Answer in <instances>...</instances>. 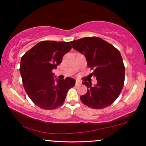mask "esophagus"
Segmentation results:
<instances>
[{"label": "esophagus", "mask_w": 146, "mask_h": 146, "mask_svg": "<svg viewBox=\"0 0 146 146\" xmlns=\"http://www.w3.org/2000/svg\"><path fill=\"white\" fill-rule=\"evenodd\" d=\"M81 85V82L79 81H78V80H77V81H76V83H75V85L76 86H79V85Z\"/></svg>", "instance_id": "esophagus-1"}]
</instances>
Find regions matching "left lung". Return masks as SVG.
Segmentation results:
<instances>
[{"label": "left lung", "instance_id": "1", "mask_svg": "<svg viewBox=\"0 0 146 146\" xmlns=\"http://www.w3.org/2000/svg\"><path fill=\"white\" fill-rule=\"evenodd\" d=\"M73 49L85 55L88 67L93 69L97 83L83 81L87 93L80 98L83 104L94 109L110 106L122 91L125 67L119 51L112 44L98 37H87L71 42Z\"/></svg>", "mask_w": 146, "mask_h": 146}]
</instances>
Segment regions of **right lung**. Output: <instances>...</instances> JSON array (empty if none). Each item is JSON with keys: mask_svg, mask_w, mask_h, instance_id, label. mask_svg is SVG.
<instances>
[{"mask_svg": "<svg viewBox=\"0 0 146 146\" xmlns=\"http://www.w3.org/2000/svg\"><path fill=\"white\" fill-rule=\"evenodd\" d=\"M71 48L69 42L42 41L22 57L20 72L24 89L40 108L53 110L61 106L67 91L75 86L73 78L54 79L52 73Z\"/></svg>", "mask_w": 146, "mask_h": 146, "instance_id": "1", "label": "right lung"}]
</instances>
